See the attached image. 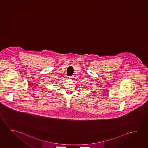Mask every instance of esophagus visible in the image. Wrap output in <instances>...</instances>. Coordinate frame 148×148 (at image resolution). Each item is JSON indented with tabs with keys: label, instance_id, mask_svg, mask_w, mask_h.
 Here are the masks:
<instances>
[{
	"label": "esophagus",
	"instance_id": "esophagus-1",
	"mask_svg": "<svg viewBox=\"0 0 148 148\" xmlns=\"http://www.w3.org/2000/svg\"><path fill=\"white\" fill-rule=\"evenodd\" d=\"M72 77H71V76H68V80H72Z\"/></svg>",
	"mask_w": 148,
	"mask_h": 148
}]
</instances>
